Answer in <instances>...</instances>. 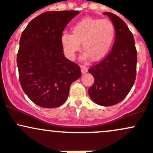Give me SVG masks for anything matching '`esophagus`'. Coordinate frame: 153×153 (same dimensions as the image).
<instances>
[{
    "instance_id": "obj_1",
    "label": "esophagus",
    "mask_w": 153,
    "mask_h": 153,
    "mask_svg": "<svg viewBox=\"0 0 153 153\" xmlns=\"http://www.w3.org/2000/svg\"><path fill=\"white\" fill-rule=\"evenodd\" d=\"M81 72H82L83 74L86 73V72H87L88 71V68L85 67V66H81Z\"/></svg>"
}]
</instances>
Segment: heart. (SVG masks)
<instances>
[{"label": "heart", "instance_id": "1", "mask_svg": "<svg viewBox=\"0 0 153 153\" xmlns=\"http://www.w3.org/2000/svg\"><path fill=\"white\" fill-rule=\"evenodd\" d=\"M115 35V27L109 20L85 18L72 26V34H63L61 42L69 60L75 59L81 44L84 51L81 59L99 61L110 51Z\"/></svg>", "mask_w": 153, "mask_h": 153}]
</instances>
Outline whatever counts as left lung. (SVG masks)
Masks as SVG:
<instances>
[{"label": "left lung", "mask_w": 153, "mask_h": 153, "mask_svg": "<svg viewBox=\"0 0 153 153\" xmlns=\"http://www.w3.org/2000/svg\"><path fill=\"white\" fill-rule=\"evenodd\" d=\"M103 14L115 27V42L106 58L88 70L95 80L88 93L95 104L109 106L123 101L133 86L137 51L133 35L124 21L111 12Z\"/></svg>", "instance_id": "left-lung-1"}]
</instances>
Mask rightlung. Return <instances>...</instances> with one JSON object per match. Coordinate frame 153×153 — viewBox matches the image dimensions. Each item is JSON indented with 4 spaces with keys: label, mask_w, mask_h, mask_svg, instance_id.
<instances>
[{
    "label": "right lung",
    "mask_w": 153,
    "mask_h": 153,
    "mask_svg": "<svg viewBox=\"0 0 153 153\" xmlns=\"http://www.w3.org/2000/svg\"><path fill=\"white\" fill-rule=\"evenodd\" d=\"M78 11L46 12L22 32L17 55L21 87L29 99L44 108L61 106L81 68L68 60L61 42L62 32Z\"/></svg>",
    "instance_id": "right-lung-1"
}]
</instances>
